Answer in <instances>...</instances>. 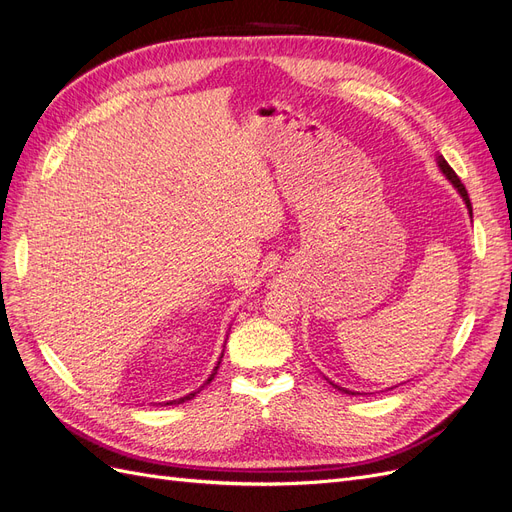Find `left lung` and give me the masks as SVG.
Listing matches in <instances>:
<instances>
[{
  "label": "left lung",
  "instance_id": "left-lung-1",
  "mask_svg": "<svg viewBox=\"0 0 512 512\" xmlns=\"http://www.w3.org/2000/svg\"><path fill=\"white\" fill-rule=\"evenodd\" d=\"M438 164H440V168L444 170V175L448 177V179H451V183L455 185V188L459 190V194L463 196V200H466V205H468V209H470V213H472V205H470V196H468V190H466V185H463L461 183V179L457 177V173H455V170L451 168V166H448V162L442 158V156H438Z\"/></svg>",
  "mask_w": 512,
  "mask_h": 512
}]
</instances>
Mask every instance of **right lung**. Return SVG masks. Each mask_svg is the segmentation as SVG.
<instances>
[{
    "label": "right lung",
    "mask_w": 512,
    "mask_h": 512,
    "mask_svg": "<svg viewBox=\"0 0 512 512\" xmlns=\"http://www.w3.org/2000/svg\"><path fill=\"white\" fill-rule=\"evenodd\" d=\"M222 356H224V354H222ZM218 367H220V363H218ZM218 367H215V369H213V374H211V378H209V380H207L205 384H209V382H211V380L215 378V374H218ZM194 395H196V393H190L188 397H183V399H179V404H181V401H185V399H190V397H194ZM170 404H175V401H170Z\"/></svg>",
    "instance_id": "add662e5"
}]
</instances>
